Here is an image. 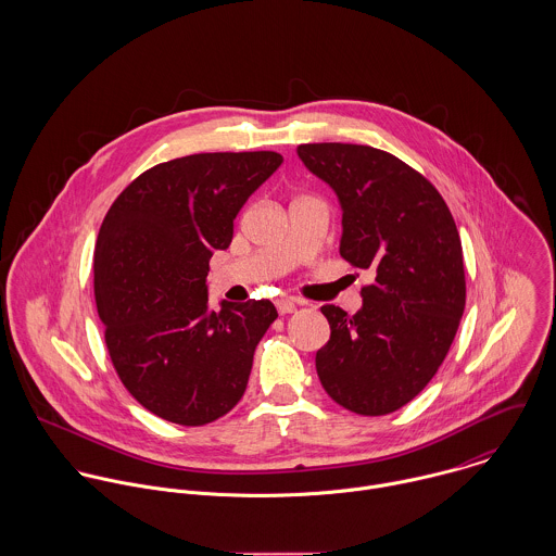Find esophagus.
Masks as SVG:
<instances>
[{
    "label": "esophagus",
    "instance_id": "1",
    "mask_svg": "<svg viewBox=\"0 0 556 556\" xmlns=\"http://www.w3.org/2000/svg\"><path fill=\"white\" fill-rule=\"evenodd\" d=\"M276 311L280 313V315H291V313H295L298 311V304L293 302V300H276Z\"/></svg>",
    "mask_w": 556,
    "mask_h": 556
}]
</instances>
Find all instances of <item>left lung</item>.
Segmentation results:
<instances>
[{
  "mask_svg": "<svg viewBox=\"0 0 556 556\" xmlns=\"http://www.w3.org/2000/svg\"><path fill=\"white\" fill-rule=\"evenodd\" d=\"M298 156L340 201V256L375 274L353 317L320 308L331 329L317 351L320 386L353 413H394L437 375L465 313L456 223L439 190L383 150L306 143Z\"/></svg>",
  "mask_w": 556,
  "mask_h": 556,
  "instance_id": "8db88e82",
  "label": "left lung"
}]
</instances>
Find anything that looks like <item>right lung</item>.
I'll return each instance as SVG.
<instances>
[{"label":"right lung","instance_id":"right-lung-1","mask_svg":"<svg viewBox=\"0 0 556 556\" xmlns=\"http://www.w3.org/2000/svg\"><path fill=\"white\" fill-rule=\"evenodd\" d=\"M282 164L276 152H216L141 173L106 212L93 295L117 377L166 421L205 426L238 404L269 300L207 306V271L229 248L248 197Z\"/></svg>","mask_w":556,"mask_h":556}]
</instances>
